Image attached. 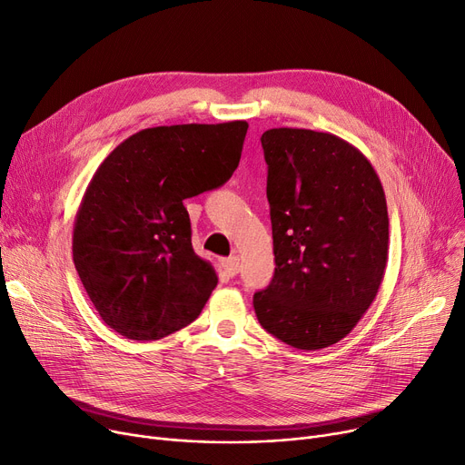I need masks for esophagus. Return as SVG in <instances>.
Segmentation results:
<instances>
[{
    "instance_id": "1",
    "label": "esophagus",
    "mask_w": 465,
    "mask_h": 465,
    "mask_svg": "<svg viewBox=\"0 0 465 465\" xmlns=\"http://www.w3.org/2000/svg\"><path fill=\"white\" fill-rule=\"evenodd\" d=\"M223 267H224V272L230 275V277H235L237 273H239V258L237 256H230V258H224L223 262Z\"/></svg>"
}]
</instances>
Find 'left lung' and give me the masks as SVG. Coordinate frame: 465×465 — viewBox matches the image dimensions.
Wrapping results in <instances>:
<instances>
[{
  "instance_id": "obj_1",
  "label": "left lung",
  "mask_w": 465,
  "mask_h": 465,
  "mask_svg": "<svg viewBox=\"0 0 465 465\" xmlns=\"http://www.w3.org/2000/svg\"><path fill=\"white\" fill-rule=\"evenodd\" d=\"M275 275L254 294L262 328L300 351L347 337L373 303L388 260V211L377 171L333 134H262Z\"/></svg>"
}]
</instances>
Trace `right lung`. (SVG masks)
I'll list each match as a JSON object with an SVG mask.
<instances>
[{"label":"right lung","instance_id":"1","mask_svg":"<svg viewBox=\"0 0 465 465\" xmlns=\"http://www.w3.org/2000/svg\"><path fill=\"white\" fill-rule=\"evenodd\" d=\"M245 120L146 128L97 167L73 226V262L104 322L156 341L198 319L218 277L192 249L183 202L239 165Z\"/></svg>","mask_w":465,"mask_h":465}]
</instances>
